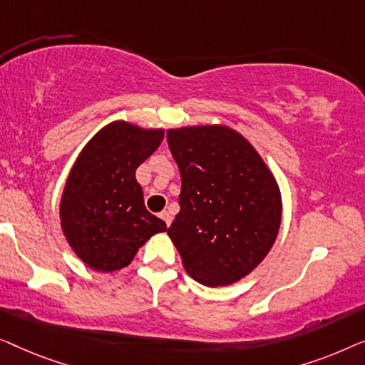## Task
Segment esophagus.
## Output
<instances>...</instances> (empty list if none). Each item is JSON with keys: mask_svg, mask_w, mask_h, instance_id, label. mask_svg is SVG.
Here are the masks:
<instances>
[{"mask_svg": "<svg viewBox=\"0 0 365 365\" xmlns=\"http://www.w3.org/2000/svg\"><path fill=\"white\" fill-rule=\"evenodd\" d=\"M160 218L163 220V222H165L167 227H170V223H172V213H170V212H167V210H163V212L160 213Z\"/></svg>", "mask_w": 365, "mask_h": 365, "instance_id": "esophagus-1", "label": "esophagus"}]
</instances>
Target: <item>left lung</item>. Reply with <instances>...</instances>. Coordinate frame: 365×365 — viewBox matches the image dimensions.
<instances>
[{
    "instance_id": "1",
    "label": "left lung",
    "mask_w": 365,
    "mask_h": 365,
    "mask_svg": "<svg viewBox=\"0 0 365 365\" xmlns=\"http://www.w3.org/2000/svg\"><path fill=\"white\" fill-rule=\"evenodd\" d=\"M167 142L182 177L180 212L167 233L195 281L236 283L278 236V183L253 145L230 127L172 129Z\"/></svg>"
}]
</instances>
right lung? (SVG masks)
<instances>
[{
	"label": "right lung",
	"mask_w": 365,
	"mask_h": 365,
	"mask_svg": "<svg viewBox=\"0 0 365 365\" xmlns=\"http://www.w3.org/2000/svg\"><path fill=\"white\" fill-rule=\"evenodd\" d=\"M163 140L160 129L117 120L82 148L61 200V225L71 248L92 269H122L167 225L143 203L137 167Z\"/></svg>",
	"instance_id": "1"
}]
</instances>
